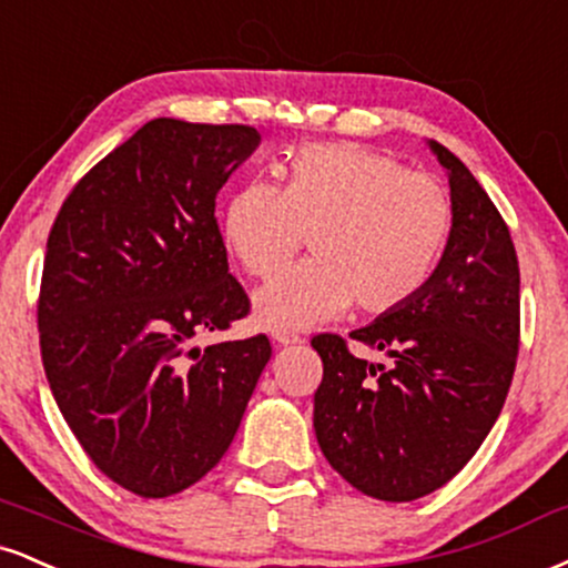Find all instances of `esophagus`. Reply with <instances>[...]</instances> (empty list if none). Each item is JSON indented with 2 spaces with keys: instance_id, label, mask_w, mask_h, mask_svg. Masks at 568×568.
<instances>
[{
  "instance_id": "obj_1",
  "label": "esophagus",
  "mask_w": 568,
  "mask_h": 568,
  "mask_svg": "<svg viewBox=\"0 0 568 568\" xmlns=\"http://www.w3.org/2000/svg\"><path fill=\"white\" fill-rule=\"evenodd\" d=\"M272 341H275L277 346H293V344H298L302 338L291 331H272Z\"/></svg>"
}]
</instances>
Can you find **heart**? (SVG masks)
Instances as JSON below:
<instances>
[{"instance_id":"b5f03b06","label":"heart","mask_w":568,"mask_h":568,"mask_svg":"<svg viewBox=\"0 0 568 568\" xmlns=\"http://www.w3.org/2000/svg\"><path fill=\"white\" fill-rule=\"evenodd\" d=\"M449 227L439 184L354 142L296 150L283 190L254 180L222 214L224 245L256 277L277 272L312 232L317 256L266 280L254 296L258 323L275 331H306L354 302L365 314L402 310L432 280Z\"/></svg>"}]
</instances>
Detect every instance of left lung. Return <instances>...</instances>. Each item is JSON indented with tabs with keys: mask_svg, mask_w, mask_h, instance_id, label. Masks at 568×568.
<instances>
[{
	"mask_svg": "<svg viewBox=\"0 0 568 568\" xmlns=\"http://www.w3.org/2000/svg\"><path fill=\"white\" fill-rule=\"evenodd\" d=\"M426 145L449 180L453 227L432 280L402 310L349 333L392 367L354 357L341 336L323 359L314 434L362 495L409 503L460 470L495 426L518 354V258L500 211L457 155Z\"/></svg>",
	"mask_w": 568,
	"mask_h": 568,
	"instance_id": "left-lung-1",
	"label": "left lung"
}]
</instances>
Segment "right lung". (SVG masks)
<instances>
[{
	"label": "right lung",
	"instance_id": "right-lung-1",
	"mask_svg": "<svg viewBox=\"0 0 568 568\" xmlns=\"http://www.w3.org/2000/svg\"><path fill=\"white\" fill-rule=\"evenodd\" d=\"M254 126L153 119L81 180L47 241L39 341L52 396L108 479L187 489L222 460L272 357L266 336L206 349L248 314L214 209Z\"/></svg>",
	"mask_w": 568,
	"mask_h": 568
}]
</instances>
